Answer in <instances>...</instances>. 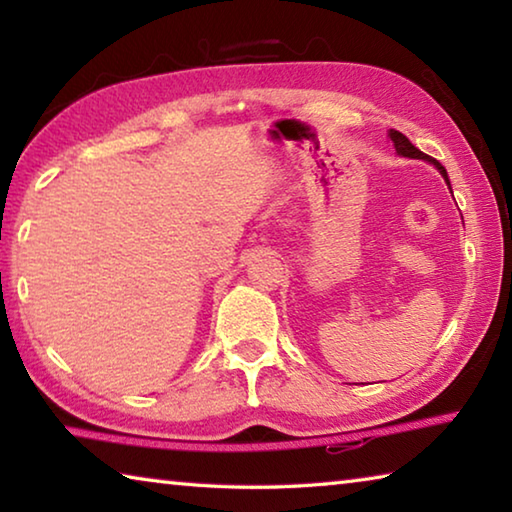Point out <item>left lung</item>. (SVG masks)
Wrapping results in <instances>:
<instances>
[{
    "label": "left lung",
    "mask_w": 512,
    "mask_h": 512,
    "mask_svg": "<svg viewBox=\"0 0 512 512\" xmlns=\"http://www.w3.org/2000/svg\"><path fill=\"white\" fill-rule=\"evenodd\" d=\"M388 135H391V140H393V144H395V151H397V153L404 155V158H420V160H429L431 164H436V169H438L440 173H443V178L447 180V185H449V178H447V171H445L443 164H440L438 160L429 158V155H424L420 149H415V146L409 142V137L402 135L400 131H391ZM449 189H452V187H449Z\"/></svg>",
    "instance_id": "1"
}]
</instances>
